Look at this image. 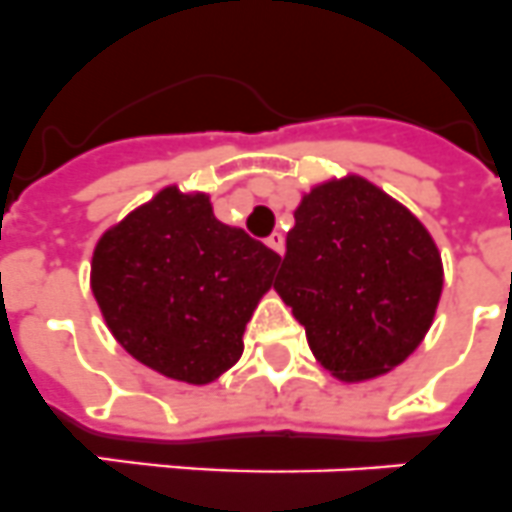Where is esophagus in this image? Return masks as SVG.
Listing matches in <instances>:
<instances>
[{"label":"esophagus","instance_id":"esophagus-1","mask_svg":"<svg viewBox=\"0 0 512 512\" xmlns=\"http://www.w3.org/2000/svg\"><path fill=\"white\" fill-rule=\"evenodd\" d=\"M265 244H268L270 249H276L278 255H283V249H286V244H283V236L278 234V231H276V234H270L268 239H265Z\"/></svg>","mask_w":512,"mask_h":512}]
</instances>
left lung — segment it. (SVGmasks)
I'll return each instance as SVG.
<instances>
[{"label": "left lung", "mask_w": 512, "mask_h": 512, "mask_svg": "<svg viewBox=\"0 0 512 512\" xmlns=\"http://www.w3.org/2000/svg\"><path fill=\"white\" fill-rule=\"evenodd\" d=\"M276 291L330 375L372 380L406 362L432 328L442 257L406 205L346 174L296 205Z\"/></svg>", "instance_id": "8db88e82"}]
</instances>
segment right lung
Here are the masks:
<instances>
[{
	"label": "right lung",
	"instance_id": "1",
	"mask_svg": "<svg viewBox=\"0 0 512 512\" xmlns=\"http://www.w3.org/2000/svg\"><path fill=\"white\" fill-rule=\"evenodd\" d=\"M281 257L213 216L205 192L163 187L103 231L90 289L111 336L169 380L208 385L239 362Z\"/></svg>",
	"mask_w": 512,
	"mask_h": 512
}]
</instances>
